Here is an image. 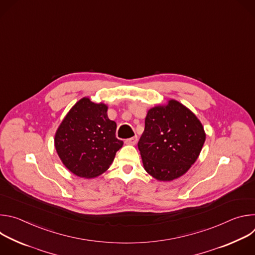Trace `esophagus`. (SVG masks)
Returning <instances> with one entry per match:
<instances>
[{
	"label": "esophagus",
	"instance_id": "obj_1",
	"mask_svg": "<svg viewBox=\"0 0 255 255\" xmlns=\"http://www.w3.org/2000/svg\"><path fill=\"white\" fill-rule=\"evenodd\" d=\"M137 141H138L137 136H134V137L125 139V143H126V144H129V145H135V144L137 143Z\"/></svg>",
	"mask_w": 255,
	"mask_h": 255
}]
</instances>
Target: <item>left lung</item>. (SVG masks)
I'll list each match as a JSON object with an SVG mask.
<instances>
[{
	"instance_id": "left-lung-1",
	"label": "left lung",
	"mask_w": 255,
	"mask_h": 255,
	"mask_svg": "<svg viewBox=\"0 0 255 255\" xmlns=\"http://www.w3.org/2000/svg\"><path fill=\"white\" fill-rule=\"evenodd\" d=\"M206 139L199 119L188 108L170 100L145 118L138 149L143 165L158 180H172L186 173L197 160Z\"/></svg>"
}]
</instances>
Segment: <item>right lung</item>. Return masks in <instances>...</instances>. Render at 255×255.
Masks as SVG:
<instances>
[{
  "mask_svg": "<svg viewBox=\"0 0 255 255\" xmlns=\"http://www.w3.org/2000/svg\"><path fill=\"white\" fill-rule=\"evenodd\" d=\"M108 107L80 100L58 127L54 144L63 164L78 176L91 178L105 172L122 147L117 125L107 115Z\"/></svg>",
  "mask_w": 255,
  "mask_h": 255,
  "instance_id": "obj_1",
  "label": "right lung"
}]
</instances>
